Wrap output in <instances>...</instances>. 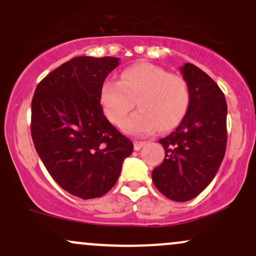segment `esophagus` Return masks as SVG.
Masks as SVG:
<instances>
[{
    "label": "esophagus",
    "mask_w": 256,
    "mask_h": 256,
    "mask_svg": "<svg viewBox=\"0 0 256 256\" xmlns=\"http://www.w3.org/2000/svg\"><path fill=\"white\" fill-rule=\"evenodd\" d=\"M146 142H141V141H134V150H140L142 147H144Z\"/></svg>",
    "instance_id": "34e87169"
}]
</instances>
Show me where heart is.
<instances>
[{
    "label": "heart",
    "instance_id": "heart-1",
    "mask_svg": "<svg viewBox=\"0 0 256 256\" xmlns=\"http://www.w3.org/2000/svg\"><path fill=\"white\" fill-rule=\"evenodd\" d=\"M140 110L122 122L125 132L148 134L159 128L164 131L178 125L190 102L186 81L150 63L126 68L120 81L106 80L100 91V103L110 122L120 124L134 108Z\"/></svg>",
    "mask_w": 256,
    "mask_h": 256
}]
</instances>
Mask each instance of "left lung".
Returning <instances> with one entry per match:
<instances>
[{
	"label": "left lung",
	"instance_id": "obj_1",
	"mask_svg": "<svg viewBox=\"0 0 256 256\" xmlns=\"http://www.w3.org/2000/svg\"><path fill=\"white\" fill-rule=\"evenodd\" d=\"M190 102L184 119L169 136L159 140L165 158L152 172L154 184L166 198L187 202L215 178L227 143V103L209 75L190 63L181 66Z\"/></svg>",
	"mask_w": 256,
	"mask_h": 256
}]
</instances>
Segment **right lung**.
Masks as SVG:
<instances>
[{
	"mask_svg": "<svg viewBox=\"0 0 256 256\" xmlns=\"http://www.w3.org/2000/svg\"><path fill=\"white\" fill-rule=\"evenodd\" d=\"M115 57H76L38 84L32 102V136L50 175L81 199L104 196L134 144L108 122L100 106Z\"/></svg>",
	"mask_w": 256,
	"mask_h": 256,
	"instance_id": "add662e5",
	"label": "right lung"
}]
</instances>
